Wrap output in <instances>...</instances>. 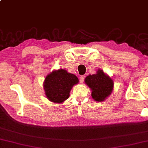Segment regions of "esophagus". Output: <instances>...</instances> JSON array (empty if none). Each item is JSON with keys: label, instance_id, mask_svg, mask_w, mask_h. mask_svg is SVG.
I'll use <instances>...</instances> for the list:
<instances>
[{"label": "esophagus", "instance_id": "esophagus-1", "mask_svg": "<svg viewBox=\"0 0 148 148\" xmlns=\"http://www.w3.org/2000/svg\"><path fill=\"white\" fill-rule=\"evenodd\" d=\"M84 78H85V76H81L80 77V83H83L84 82Z\"/></svg>", "mask_w": 148, "mask_h": 148}]
</instances>
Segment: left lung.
Masks as SVG:
<instances>
[{
  "label": "left lung",
  "mask_w": 148,
  "mask_h": 148,
  "mask_svg": "<svg viewBox=\"0 0 148 148\" xmlns=\"http://www.w3.org/2000/svg\"><path fill=\"white\" fill-rule=\"evenodd\" d=\"M85 83L92 91V97L96 102H102L111 94L114 82L102 70L98 69L96 74H90L85 78Z\"/></svg>",
  "instance_id": "1"
}]
</instances>
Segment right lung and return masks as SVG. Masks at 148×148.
<instances>
[{
	"instance_id": "1",
	"label": "right lung",
	"mask_w": 148,
	"mask_h": 148,
	"mask_svg": "<svg viewBox=\"0 0 148 148\" xmlns=\"http://www.w3.org/2000/svg\"><path fill=\"white\" fill-rule=\"evenodd\" d=\"M74 74L68 73L64 69L54 70L46 76L44 89L46 98L54 103H62L69 98L73 86L78 83Z\"/></svg>"
}]
</instances>
